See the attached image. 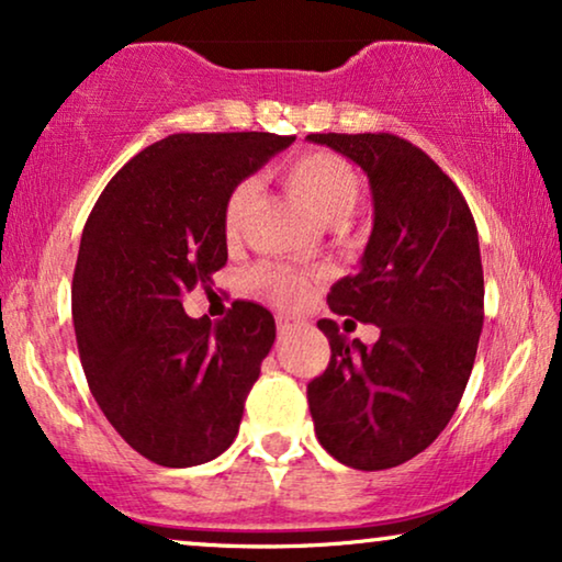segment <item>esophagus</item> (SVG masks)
Segmentation results:
<instances>
[{"label":"esophagus","mask_w":562,"mask_h":562,"mask_svg":"<svg viewBox=\"0 0 562 562\" xmlns=\"http://www.w3.org/2000/svg\"><path fill=\"white\" fill-rule=\"evenodd\" d=\"M297 326H301V321H293L288 316H277V331L280 334H293Z\"/></svg>","instance_id":"esophagus-1"}]
</instances>
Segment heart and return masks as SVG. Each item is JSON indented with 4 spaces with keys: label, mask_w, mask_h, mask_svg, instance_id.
Returning a JSON list of instances; mask_svg holds the SVG:
<instances>
[{
    "label": "heart",
    "mask_w": 562,
    "mask_h": 562,
    "mask_svg": "<svg viewBox=\"0 0 562 562\" xmlns=\"http://www.w3.org/2000/svg\"><path fill=\"white\" fill-rule=\"evenodd\" d=\"M285 182L311 211L326 223H347L359 203V177L351 164L331 151H303L293 156L282 169ZM257 192L254 179H244L228 192L223 203V231L236 238L244 226V215ZM254 285L272 297L280 308H303L316 293V277L293 272L272 265H261L251 274Z\"/></svg>",
    "instance_id": "b5f03b06"
}]
</instances>
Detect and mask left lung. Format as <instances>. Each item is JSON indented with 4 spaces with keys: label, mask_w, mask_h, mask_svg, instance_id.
<instances>
[{
    "label": "left lung",
    "mask_w": 562,
    "mask_h": 562,
    "mask_svg": "<svg viewBox=\"0 0 562 562\" xmlns=\"http://www.w3.org/2000/svg\"><path fill=\"white\" fill-rule=\"evenodd\" d=\"M308 140L344 154L370 179L368 249L359 272L331 288L328 305L380 328L368 347L336 321H318L331 359L308 383L316 437L341 465L395 468L442 434L465 393L483 328L477 228L458 184L406 138L311 133Z\"/></svg>",
    "instance_id": "1"
}]
</instances>
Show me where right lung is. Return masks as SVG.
Masks as SVG:
<instances>
[{
	"label": "right lung",
	"instance_id": "add662e5",
	"mask_svg": "<svg viewBox=\"0 0 562 562\" xmlns=\"http://www.w3.org/2000/svg\"><path fill=\"white\" fill-rule=\"evenodd\" d=\"M293 140L175 133L133 156L89 213L71 285L81 368L108 422L156 465H203L236 439L274 318L246 301L218 324L190 318L182 293L226 265L228 192Z\"/></svg>",
	"mask_w": 562,
	"mask_h": 562
}]
</instances>
